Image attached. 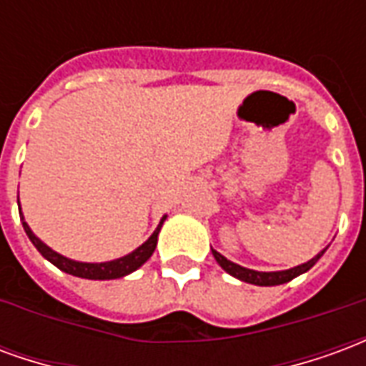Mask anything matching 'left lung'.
<instances>
[{
    "mask_svg": "<svg viewBox=\"0 0 366 366\" xmlns=\"http://www.w3.org/2000/svg\"><path fill=\"white\" fill-rule=\"evenodd\" d=\"M327 251V247L323 249L322 253H317L314 259H310L307 262L304 264H298V267H294V269H288V270H272V272H262V270H253V269H245V267H241L237 262H231L229 259H225L222 253H217L212 249V253H214L215 261L217 264L222 267L227 274L235 276L239 280H243V282H249V284H254V286H278V284H284V282H290L292 278H296V276L304 274L307 270L314 267L315 262L320 261V257Z\"/></svg>",
    "mask_w": 366,
    "mask_h": 366,
    "instance_id": "left-lung-1",
    "label": "left lung"
}]
</instances>
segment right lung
I'll list each match as a JSON object with an SVG mask.
<instances>
[{"label": "right lung", "instance_id": "1", "mask_svg": "<svg viewBox=\"0 0 366 366\" xmlns=\"http://www.w3.org/2000/svg\"><path fill=\"white\" fill-rule=\"evenodd\" d=\"M17 204H19V199H17ZM19 215H21V222H23V229L27 233V237L31 239V243L36 247V251L43 254L44 259L49 262H52L54 267H59L60 270H64L68 274L78 276V278H88V280H113V278H123V276L131 274V272H135L139 267H143L144 262L151 259V254L154 253V247H157V241H159V233L160 227H162V223L167 219V215H162V219H160L159 227L154 229L151 237L144 241L143 245L137 247L135 251H131L125 257H119V259H115V261H105V262H82V261H72V259H68L64 254L56 253V251H52L51 247L44 245L41 239L36 237L35 233L31 231V227L25 222V217L21 214V204H19Z\"/></svg>", "mask_w": 366, "mask_h": 366}]
</instances>
